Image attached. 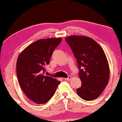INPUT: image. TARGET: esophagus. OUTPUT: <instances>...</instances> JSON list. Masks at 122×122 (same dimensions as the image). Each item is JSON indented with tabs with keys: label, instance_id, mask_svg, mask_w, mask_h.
<instances>
[{
	"label": "esophagus",
	"instance_id": "esophagus-1",
	"mask_svg": "<svg viewBox=\"0 0 122 122\" xmlns=\"http://www.w3.org/2000/svg\"><path fill=\"white\" fill-rule=\"evenodd\" d=\"M71 76H69L68 78H64V80H65V81H69V80H71Z\"/></svg>",
	"mask_w": 122,
	"mask_h": 122
}]
</instances>
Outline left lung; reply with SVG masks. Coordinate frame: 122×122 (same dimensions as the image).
Returning a JSON list of instances; mask_svg holds the SVG:
<instances>
[{"mask_svg":"<svg viewBox=\"0 0 122 122\" xmlns=\"http://www.w3.org/2000/svg\"><path fill=\"white\" fill-rule=\"evenodd\" d=\"M66 41L72 50L79 69L81 87L76 93L86 101L99 97L109 79V66L104 51L94 40L86 36H71Z\"/></svg>","mask_w":122,"mask_h":122,"instance_id":"8db88e82","label":"left lung"}]
</instances>
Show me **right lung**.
I'll return each mask as SVG.
<instances>
[{"label": "right lung", "instance_id": "add662e5", "mask_svg": "<svg viewBox=\"0 0 122 122\" xmlns=\"http://www.w3.org/2000/svg\"><path fill=\"white\" fill-rule=\"evenodd\" d=\"M61 38L40 39L30 44L20 53L16 61L18 82L25 94L36 104L46 103L54 96L61 83L44 75L53 51Z\"/></svg>", "mask_w": 122, "mask_h": 122}]
</instances>
